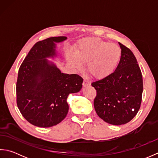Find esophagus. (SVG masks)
Segmentation results:
<instances>
[{
    "label": "esophagus",
    "mask_w": 158,
    "mask_h": 158,
    "mask_svg": "<svg viewBox=\"0 0 158 158\" xmlns=\"http://www.w3.org/2000/svg\"><path fill=\"white\" fill-rule=\"evenodd\" d=\"M91 85V82L90 81H88V80H85V79H84L83 80V86L84 87H87V86H89V85Z\"/></svg>",
    "instance_id": "esophagus-1"
}]
</instances>
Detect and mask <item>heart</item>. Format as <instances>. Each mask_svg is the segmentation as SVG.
<instances>
[{"label":"heart","mask_w":158,"mask_h":158,"mask_svg":"<svg viewBox=\"0 0 158 158\" xmlns=\"http://www.w3.org/2000/svg\"><path fill=\"white\" fill-rule=\"evenodd\" d=\"M122 50L115 43H110L96 37L80 40L75 47V53H66L70 65L81 70L87 63V70L92 77L103 79L113 73L118 66Z\"/></svg>","instance_id":"heart-1"}]
</instances>
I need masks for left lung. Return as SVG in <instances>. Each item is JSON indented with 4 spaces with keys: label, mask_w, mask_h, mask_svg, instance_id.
<instances>
[{
    "label": "left lung",
    "mask_w": 158,
    "mask_h": 158,
    "mask_svg": "<svg viewBox=\"0 0 158 158\" xmlns=\"http://www.w3.org/2000/svg\"><path fill=\"white\" fill-rule=\"evenodd\" d=\"M122 57L113 73L92 85L96 90L94 106L105 122L119 126L132 120L140 107L143 77L138 62L130 49L119 43Z\"/></svg>",
    "instance_id": "obj_1"
}]
</instances>
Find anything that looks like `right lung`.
Wrapping results in <instances>:
<instances>
[{
  "mask_svg": "<svg viewBox=\"0 0 158 158\" xmlns=\"http://www.w3.org/2000/svg\"><path fill=\"white\" fill-rule=\"evenodd\" d=\"M66 39L56 36L35 43L19 67L17 105L23 117L35 126L49 127L61 122L69 111L68 96L82 88V77L62 73L48 60L57 57L56 44Z\"/></svg>",
  "mask_w": 158,
  "mask_h": 158,
  "instance_id": "1",
  "label": "right lung"
}]
</instances>
